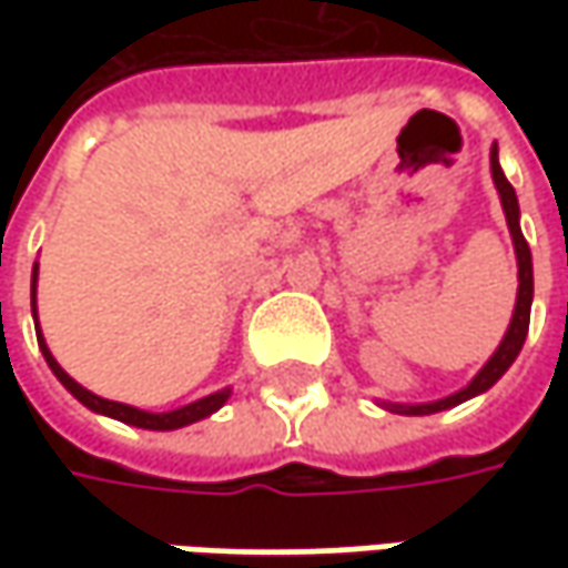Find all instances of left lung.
<instances>
[{
    "instance_id": "8db88e82",
    "label": "left lung",
    "mask_w": 568,
    "mask_h": 568,
    "mask_svg": "<svg viewBox=\"0 0 568 568\" xmlns=\"http://www.w3.org/2000/svg\"><path fill=\"white\" fill-rule=\"evenodd\" d=\"M490 173L493 183H496V192H499V202H503V214H506V224H509V233H513V246L515 258H518V296H515V310L513 322L506 328V335L499 341V347L493 351V357L484 366L474 379L458 388L455 395H446L439 402H424V404H398V402H379L385 410L392 414H407V417H424V414H439V410H448L455 404L468 402V398H477L484 395L487 388H493L496 382L503 379V373L509 369L521 351V344L528 338V322H531V300H535V268H531V250L521 236V224H518V199H515L513 183L506 180L503 166H499V148L493 144L490 148Z\"/></svg>"
}]
</instances>
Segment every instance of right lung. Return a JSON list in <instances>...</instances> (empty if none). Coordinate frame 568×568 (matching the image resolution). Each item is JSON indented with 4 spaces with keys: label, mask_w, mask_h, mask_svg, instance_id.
<instances>
[{
    "label": "right lung",
    "mask_w": 568,
    "mask_h": 568,
    "mask_svg": "<svg viewBox=\"0 0 568 568\" xmlns=\"http://www.w3.org/2000/svg\"><path fill=\"white\" fill-rule=\"evenodd\" d=\"M37 272H40V265H33L31 272V313H33V325H37V344H40V351H43V361L47 366L53 369V376L72 395H75L78 402L84 404L88 410H94V414H103V417H113V420H122V424L129 426H139V429H180V426L189 424H199V420H205L211 417L214 410H221L230 398V388H221V392H214V395H205V398H199V402L183 404V407H176V410H164V414H154V410H142V407H132V404H122V402H110V398H100L94 392H88L84 385H78L59 363L50 354V347H47V341L40 335V322H37Z\"/></svg>",
    "instance_id": "obj_1"
}]
</instances>
